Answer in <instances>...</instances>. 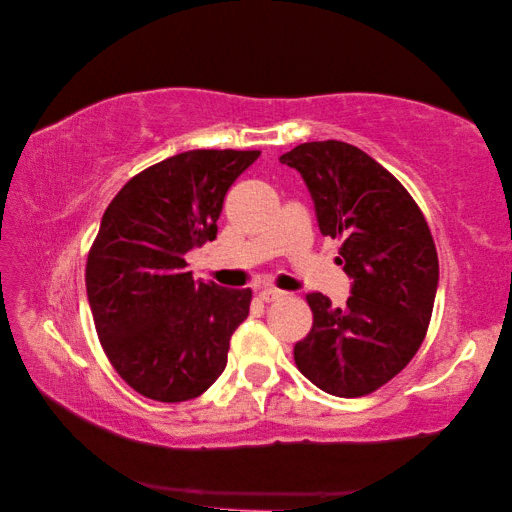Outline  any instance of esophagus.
I'll use <instances>...</instances> for the list:
<instances>
[{
  "label": "esophagus",
  "mask_w": 512,
  "mask_h": 512,
  "mask_svg": "<svg viewBox=\"0 0 512 512\" xmlns=\"http://www.w3.org/2000/svg\"><path fill=\"white\" fill-rule=\"evenodd\" d=\"M286 292L279 290V288H263L261 292H258V297H261L263 301H274V299H281Z\"/></svg>",
  "instance_id": "34e87169"
}]
</instances>
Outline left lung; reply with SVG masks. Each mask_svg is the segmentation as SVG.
Returning <instances> with one entry per match:
<instances>
[{
    "label": "left lung",
    "instance_id": "1",
    "mask_svg": "<svg viewBox=\"0 0 512 512\" xmlns=\"http://www.w3.org/2000/svg\"><path fill=\"white\" fill-rule=\"evenodd\" d=\"M279 161L304 177L324 236L340 242L351 276L345 308L306 295L313 326L295 345L299 372L335 397H365L422 347L438 290V251L410 192L340 140L304 142Z\"/></svg>",
    "mask_w": 512,
    "mask_h": 512
}]
</instances>
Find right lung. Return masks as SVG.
Segmentation results:
<instances>
[{
  "mask_svg": "<svg viewBox=\"0 0 512 512\" xmlns=\"http://www.w3.org/2000/svg\"><path fill=\"white\" fill-rule=\"evenodd\" d=\"M258 149H192L124 183L88 251L92 320L115 372L142 397L177 404L224 372L251 290L186 272V251L217 236L224 195Z\"/></svg>",
  "mask_w": 512,
  "mask_h": 512,
  "instance_id": "right-lung-1",
  "label": "right lung"
}]
</instances>
